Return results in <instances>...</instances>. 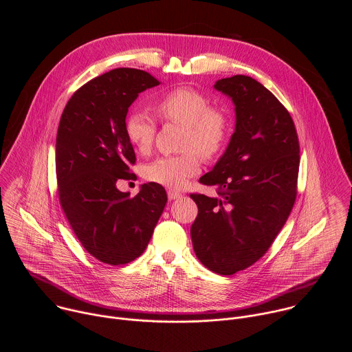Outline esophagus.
Returning a JSON list of instances; mask_svg holds the SVG:
<instances>
[{
	"label": "esophagus",
	"instance_id": "34e87169",
	"mask_svg": "<svg viewBox=\"0 0 352 352\" xmlns=\"http://www.w3.org/2000/svg\"><path fill=\"white\" fill-rule=\"evenodd\" d=\"M167 195H168V199H170V200H175V199H179V197L182 196V195H181L179 192H177V190H168Z\"/></svg>",
	"mask_w": 352,
	"mask_h": 352
}]
</instances>
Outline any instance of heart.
I'll use <instances>...</instances> for the list:
<instances>
[{"label":"heart","mask_w":352,"mask_h":352,"mask_svg":"<svg viewBox=\"0 0 352 352\" xmlns=\"http://www.w3.org/2000/svg\"><path fill=\"white\" fill-rule=\"evenodd\" d=\"M155 110L166 122L185 126L182 155L156 159L144 167V178L167 188H182L200 171V157H216L230 135V117L221 107L212 106L210 98L193 87H177L156 100ZM157 124L142 110L125 118V135L139 153H147L155 142Z\"/></svg>","instance_id":"obj_1"}]
</instances>
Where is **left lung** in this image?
Segmentation results:
<instances>
[{
  "instance_id": "8db88e82",
  "label": "left lung",
  "mask_w": 352,
  "mask_h": 352,
  "mask_svg": "<svg viewBox=\"0 0 352 352\" xmlns=\"http://www.w3.org/2000/svg\"><path fill=\"white\" fill-rule=\"evenodd\" d=\"M235 104L236 124L214 168L199 179L217 197L190 193L197 216L193 250L209 270L231 276L258 262L285 224L296 199L299 140L288 110L245 75L216 82Z\"/></svg>"
}]
</instances>
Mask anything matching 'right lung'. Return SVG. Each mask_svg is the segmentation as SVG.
Returning a JSON list of instances; mask_svg holds the SVG:
<instances>
[{"label": "right lung", "mask_w": 352, "mask_h": 352, "mask_svg": "<svg viewBox=\"0 0 352 352\" xmlns=\"http://www.w3.org/2000/svg\"><path fill=\"white\" fill-rule=\"evenodd\" d=\"M160 82L146 71L117 68L80 86L63 111L56 144L58 197L82 246L120 266L139 258L167 204L166 189L143 184L129 197L117 189L136 157L125 118L138 94Z\"/></svg>", "instance_id": "add662e5"}]
</instances>
